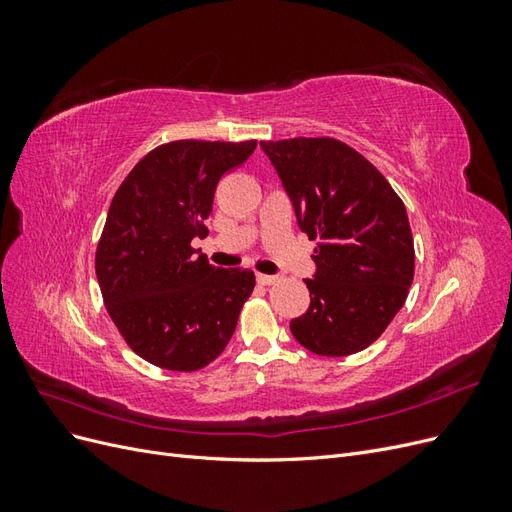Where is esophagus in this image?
Segmentation results:
<instances>
[{
  "label": "esophagus",
  "instance_id": "obj_1",
  "mask_svg": "<svg viewBox=\"0 0 512 512\" xmlns=\"http://www.w3.org/2000/svg\"><path fill=\"white\" fill-rule=\"evenodd\" d=\"M256 280L262 286H271V284H275L277 280H280V277H277V275H267V273H256Z\"/></svg>",
  "mask_w": 512,
  "mask_h": 512
}]
</instances>
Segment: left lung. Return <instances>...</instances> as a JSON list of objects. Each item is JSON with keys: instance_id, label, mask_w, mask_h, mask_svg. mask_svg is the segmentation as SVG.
Masks as SVG:
<instances>
[{"instance_id": "1", "label": "left lung", "mask_w": 512, "mask_h": 512, "mask_svg": "<svg viewBox=\"0 0 512 512\" xmlns=\"http://www.w3.org/2000/svg\"><path fill=\"white\" fill-rule=\"evenodd\" d=\"M297 213L318 239L309 307L290 320L297 342L320 356L365 350L406 303L414 241L401 198L380 170L335 138L262 141Z\"/></svg>"}]
</instances>
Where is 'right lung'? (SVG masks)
Listing matches in <instances>:
<instances>
[{
  "instance_id": "obj_1",
  "label": "right lung",
  "mask_w": 512,
  "mask_h": 512,
  "mask_svg": "<svg viewBox=\"0 0 512 512\" xmlns=\"http://www.w3.org/2000/svg\"><path fill=\"white\" fill-rule=\"evenodd\" d=\"M256 141H175L149 151L113 196L96 250L102 299L126 344L170 371L218 359L256 277L218 269L190 245L205 237L213 194Z\"/></svg>"
}]
</instances>
